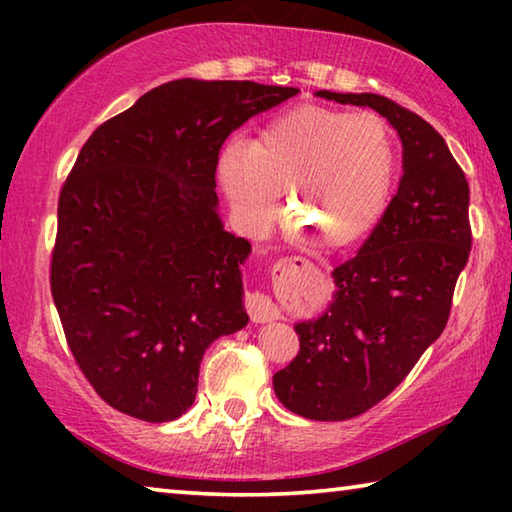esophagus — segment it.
Segmentation results:
<instances>
[{
	"label": "esophagus",
	"instance_id": "esophagus-1",
	"mask_svg": "<svg viewBox=\"0 0 512 512\" xmlns=\"http://www.w3.org/2000/svg\"><path fill=\"white\" fill-rule=\"evenodd\" d=\"M282 264H293V266L302 264V266H307L305 259H298V257L284 259ZM246 309H248L250 320H253V323H271V320H275L277 316H280V311H277V307L266 296H262V293H248Z\"/></svg>",
	"mask_w": 512,
	"mask_h": 512
}]
</instances>
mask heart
Returning a JSON list of instances; mask_svg holds the SVG:
<instances>
[{"label": "heart", "mask_w": 512, "mask_h": 512, "mask_svg": "<svg viewBox=\"0 0 512 512\" xmlns=\"http://www.w3.org/2000/svg\"><path fill=\"white\" fill-rule=\"evenodd\" d=\"M400 149L375 112L298 106L273 117L248 146L230 142L216 178L241 228L266 230L289 189L298 230L316 228L332 246L363 239L391 205Z\"/></svg>", "instance_id": "1"}]
</instances>
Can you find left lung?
<instances>
[{"label":"left lung","instance_id":"left-lung-1","mask_svg":"<svg viewBox=\"0 0 512 512\" xmlns=\"http://www.w3.org/2000/svg\"><path fill=\"white\" fill-rule=\"evenodd\" d=\"M316 97L372 108L402 142L404 173L391 205L357 257L334 268L332 302L296 323L298 357L273 375L289 411L339 422L395 391L443 334L472 248L470 187L443 137L415 112L372 92Z\"/></svg>","mask_w":512,"mask_h":512}]
</instances>
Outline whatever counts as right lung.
Returning <instances> with one entry per match:
<instances>
[{
  "instance_id": "right-lung-1",
  "label": "right lung",
  "mask_w": 512,
  "mask_h": 512,
  "mask_svg": "<svg viewBox=\"0 0 512 512\" xmlns=\"http://www.w3.org/2000/svg\"><path fill=\"white\" fill-rule=\"evenodd\" d=\"M293 94L169 81L83 144L58 198L51 296L76 363L112 409L180 418L205 350L248 325L250 244L223 228L216 160L225 137Z\"/></svg>"
}]
</instances>
